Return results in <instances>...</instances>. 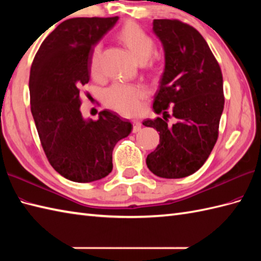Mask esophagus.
Segmentation results:
<instances>
[{"instance_id":"34e87169","label":"esophagus","mask_w":261,"mask_h":261,"mask_svg":"<svg viewBox=\"0 0 261 261\" xmlns=\"http://www.w3.org/2000/svg\"><path fill=\"white\" fill-rule=\"evenodd\" d=\"M141 122L140 121H138V120H135L134 121V129H132V132H134V134H137L138 131H140L141 130Z\"/></svg>"}]
</instances>
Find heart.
Segmentation results:
<instances>
[{"instance_id": "b5f03b06", "label": "heart", "mask_w": 261, "mask_h": 261, "mask_svg": "<svg viewBox=\"0 0 261 261\" xmlns=\"http://www.w3.org/2000/svg\"><path fill=\"white\" fill-rule=\"evenodd\" d=\"M118 38L129 49L138 62L143 63L150 57L153 50V40L146 31L135 23H125L118 32ZM101 49L96 46L91 56V70H98V59ZM105 102L111 109L124 115H135L143 109V99L146 97L145 88L138 85L116 83L105 91Z\"/></svg>"}]
</instances>
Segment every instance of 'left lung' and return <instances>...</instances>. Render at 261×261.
I'll return each instance as SVG.
<instances>
[{"label":"left lung","instance_id":"8db88e82","mask_svg":"<svg viewBox=\"0 0 261 261\" xmlns=\"http://www.w3.org/2000/svg\"><path fill=\"white\" fill-rule=\"evenodd\" d=\"M152 24L165 51V70L152 105L163 118L142 122L160 137L146 163L159 177L182 178L202 167L218 140L224 108L222 71L195 28L174 19H156ZM169 106L174 125L168 122Z\"/></svg>","mask_w":261,"mask_h":261}]
</instances>
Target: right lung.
I'll list each match as a JSON object with an SVG mask.
<instances>
[{
    "label": "right lung",
    "mask_w": 261,
    "mask_h": 261,
    "mask_svg": "<svg viewBox=\"0 0 261 261\" xmlns=\"http://www.w3.org/2000/svg\"><path fill=\"white\" fill-rule=\"evenodd\" d=\"M112 18H73L62 22L37 51L30 69L31 113L53 168L65 178L90 182L113 168L112 151L132 124L112 111L85 120L82 88L90 81L94 46L116 23Z\"/></svg>",
    "instance_id": "1"
}]
</instances>
